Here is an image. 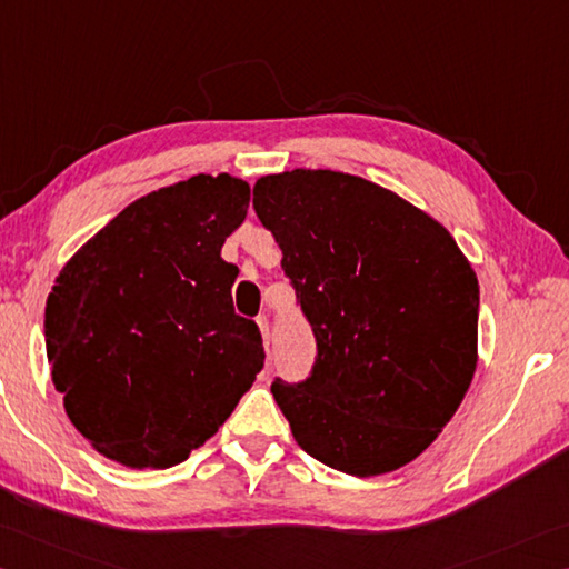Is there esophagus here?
I'll use <instances>...</instances> for the list:
<instances>
[{
	"label": "esophagus",
	"instance_id": "obj_1",
	"mask_svg": "<svg viewBox=\"0 0 569 569\" xmlns=\"http://www.w3.org/2000/svg\"><path fill=\"white\" fill-rule=\"evenodd\" d=\"M257 325H259V332H262L264 350L269 352V320H267V315H259V317H257Z\"/></svg>",
	"mask_w": 569,
	"mask_h": 569
}]
</instances>
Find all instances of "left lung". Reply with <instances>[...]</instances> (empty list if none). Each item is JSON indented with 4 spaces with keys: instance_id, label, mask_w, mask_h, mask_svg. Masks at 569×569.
Instances as JSON below:
<instances>
[{
    "instance_id": "left-lung-1",
    "label": "left lung",
    "mask_w": 569,
    "mask_h": 569,
    "mask_svg": "<svg viewBox=\"0 0 569 569\" xmlns=\"http://www.w3.org/2000/svg\"><path fill=\"white\" fill-rule=\"evenodd\" d=\"M254 212L282 249L317 342L305 380L272 382L297 445L355 477L400 470L472 382L475 269L440 222L355 174L262 177Z\"/></svg>"
}]
</instances>
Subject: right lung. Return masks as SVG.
I'll list each match as a JSON object with an SVG mask.
<instances>
[{
	"label": "right lung",
	"mask_w": 569,
	"mask_h": 569,
	"mask_svg": "<svg viewBox=\"0 0 569 569\" xmlns=\"http://www.w3.org/2000/svg\"><path fill=\"white\" fill-rule=\"evenodd\" d=\"M249 184L197 174L139 197L59 272L44 337L67 417L109 460L172 467L202 447L264 367L222 259Z\"/></svg>",
	"instance_id": "right-lung-1"
}]
</instances>
